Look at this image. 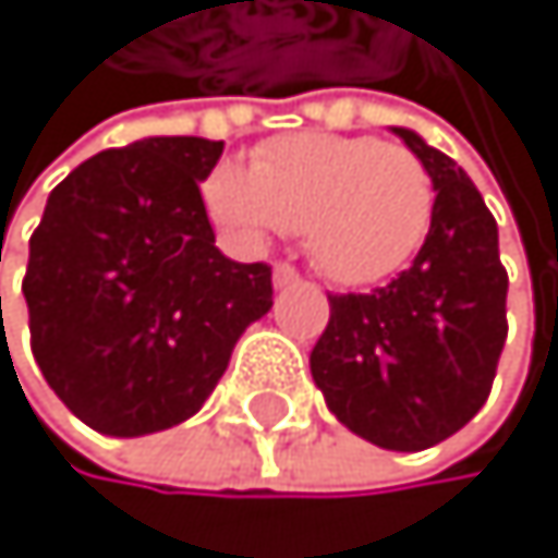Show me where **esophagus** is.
Instances as JSON below:
<instances>
[{"label":"esophagus","instance_id":"1","mask_svg":"<svg viewBox=\"0 0 558 558\" xmlns=\"http://www.w3.org/2000/svg\"><path fill=\"white\" fill-rule=\"evenodd\" d=\"M300 279V272L293 265H286V262H279L276 268H272V282H276V290H286V286H293Z\"/></svg>","mask_w":558,"mask_h":558}]
</instances>
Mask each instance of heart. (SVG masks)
Instances as JSON below:
<instances>
[{"instance_id": "1", "label": "heart", "mask_w": 558, "mask_h": 558, "mask_svg": "<svg viewBox=\"0 0 558 558\" xmlns=\"http://www.w3.org/2000/svg\"><path fill=\"white\" fill-rule=\"evenodd\" d=\"M203 199L244 247L300 231L314 265L341 286L397 276L435 220V182L411 147L324 131L268 141L247 168L220 165Z\"/></svg>"}]
</instances>
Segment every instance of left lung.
Masks as SVG:
<instances>
[{"mask_svg": "<svg viewBox=\"0 0 558 558\" xmlns=\"http://www.w3.org/2000/svg\"><path fill=\"white\" fill-rule=\"evenodd\" d=\"M393 134L435 182V220L414 265L373 293H335L311 373L359 438L421 452L470 424L490 397L507 338L497 220L462 168L407 126Z\"/></svg>", "mask_w": 558, "mask_h": 558, "instance_id": "1", "label": "left lung"}]
</instances>
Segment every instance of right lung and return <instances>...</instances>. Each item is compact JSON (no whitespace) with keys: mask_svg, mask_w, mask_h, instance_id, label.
Wrapping results in <instances>:
<instances>
[{"mask_svg":"<svg viewBox=\"0 0 558 558\" xmlns=\"http://www.w3.org/2000/svg\"><path fill=\"white\" fill-rule=\"evenodd\" d=\"M220 155L223 141L144 137L82 161L47 196L23 276L29 348L99 435L193 417L272 306V268L214 244L199 182Z\"/></svg>","mask_w":558,"mask_h":558,"instance_id":"add662e5","label":"right lung"}]
</instances>
